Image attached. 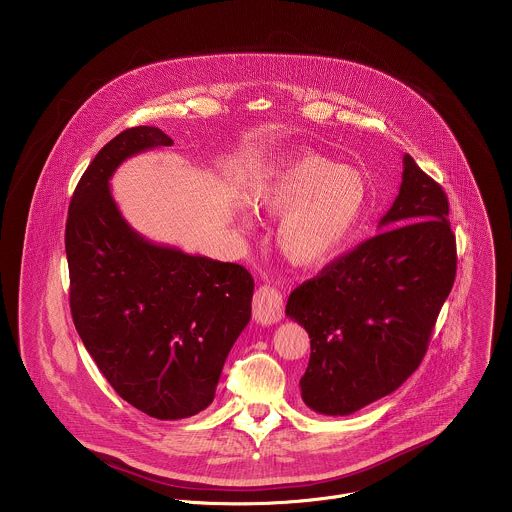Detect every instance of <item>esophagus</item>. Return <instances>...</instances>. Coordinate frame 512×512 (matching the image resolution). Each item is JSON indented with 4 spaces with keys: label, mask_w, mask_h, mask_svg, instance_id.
Wrapping results in <instances>:
<instances>
[{
    "label": "esophagus",
    "mask_w": 512,
    "mask_h": 512,
    "mask_svg": "<svg viewBox=\"0 0 512 512\" xmlns=\"http://www.w3.org/2000/svg\"><path fill=\"white\" fill-rule=\"evenodd\" d=\"M254 319L262 325L278 323L284 317V301L282 293L272 286H260L254 293Z\"/></svg>",
    "instance_id": "34e87169"
}]
</instances>
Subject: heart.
<instances>
[{
	"label": "heart",
	"instance_id": "obj_1",
	"mask_svg": "<svg viewBox=\"0 0 512 512\" xmlns=\"http://www.w3.org/2000/svg\"><path fill=\"white\" fill-rule=\"evenodd\" d=\"M252 203L272 217H284L276 242L292 264L321 268L353 240L370 203V183L355 165L297 153L252 189ZM240 220L250 222L246 213Z\"/></svg>",
	"mask_w": 512,
	"mask_h": 512
}]
</instances>
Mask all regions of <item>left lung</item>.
I'll use <instances>...</instances> for the list:
<instances>
[{
    "instance_id": "obj_1",
    "label": "left lung",
    "mask_w": 512,
    "mask_h": 512,
    "mask_svg": "<svg viewBox=\"0 0 512 512\" xmlns=\"http://www.w3.org/2000/svg\"><path fill=\"white\" fill-rule=\"evenodd\" d=\"M447 217L441 185L406 153L400 193L378 222L382 232L293 290L286 315L311 339L299 380L311 410L353 414L420 366L455 280Z\"/></svg>"
}]
</instances>
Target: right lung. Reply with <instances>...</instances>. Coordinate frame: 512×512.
<instances>
[{"label": "right lung", "instance_id": "right-lung-1", "mask_svg": "<svg viewBox=\"0 0 512 512\" xmlns=\"http://www.w3.org/2000/svg\"><path fill=\"white\" fill-rule=\"evenodd\" d=\"M173 140L136 126L102 147L74 189L65 230L74 327L112 388L157 420L205 410L250 321L246 268L155 244L122 217L110 177Z\"/></svg>", "mask_w": 512, "mask_h": 512}]
</instances>
